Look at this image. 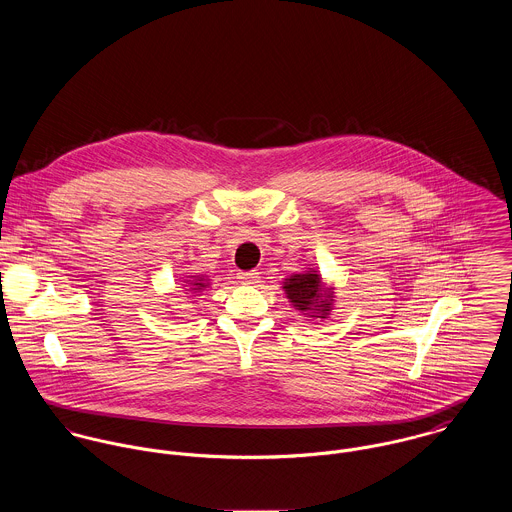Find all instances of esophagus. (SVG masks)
<instances>
[{"label":"esophagus","mask_w":512,"mask_h":512,"mask_svg":"<svg viewBox=\"0 0 512 512\" xmlns=\"http://www.w3.org/2000/svg\"><path fill=\"white\" fill-rule=\"evenodd\" d=\"M237 279H241L243 283L247 284H253V283H259V273L257 271H239L237 273Z\"/></svg>","instance_id":"obj_1"}]
</instances>
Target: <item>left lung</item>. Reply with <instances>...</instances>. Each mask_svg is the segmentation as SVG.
Returning a JSON list of instances; mask_svg holds the SVG:
<instances>
[{
	"mask_svg": "<svg viewBox=\"0 0 512 512\" xmlns=\"http://www.w3.org/2000/svg\"><path fill=\"white\" fill-rule=\"evenodd\" d=\"M284 288L290 302L298 310H312V308H318L322 312L330 310V302L320 298V279L314 273L292 275L288 283L284 284Z\"/></svg>",
	"mask_w": 512,
	"mask_h": 512,
	"instance_id": "obj_1",
	"label": "left lung"
}]
</instances>
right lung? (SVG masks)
<instances>
[{
  "mask_svg": "<svg viewBox=\"0 0 512 512\" xmlns=\"http://www.w3.org/2000/svg\"><path fill=\"white\" fill-rule=\"evenodd\" d=\"M196 284H200V286H204V284H202V283H196ZM194 290H196V288H194Z\"/></svg>",
  "mask_w": 512,
  "mask_h": 512,
  "instance_id": "right-lung-1",
  "label": "right lung"
}]
</instances>
